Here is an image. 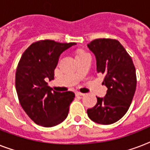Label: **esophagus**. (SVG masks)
Here are the masks:
<instances>
[{"label": "esophagus", "mask_w": 150, "mask_h": 150, "mask_svg": "<svg viewBox=\"0 0 150 150\" xmlns=\"http://www.w3.org/2000/svg\"><path fill=\"white\" fill-rule=\"evenodd\" d=\"M75 95L77 96H85V93H79V92H76Z\"/></svg>", "instance_id": "1"}]
</instances>
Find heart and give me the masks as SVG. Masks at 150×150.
<instances>
[{
  "label": "heart",
  "instance_id": "b5f03b06",
  "mask_svg": "<svg viewBox=\"0 0 150 150\" xmlns=\"http://www.w3.org/2000/svg\"><path fill=\"white\" fill-rule=\"evenodd\" d=\"M86 54V53H85V52H79V53H78V54L76 55V56H78V55H82V54Z\"/></svg>",
  "mask_w": 150,
  "mask_h": 150
}]
</instances>
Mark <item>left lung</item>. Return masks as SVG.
Segmentation results:
<instances>
[{
  "label": "left lung",
  "instance_id": "left-lung-1",
  "mask_svg": "<svg viewBox=\"0 0 150 150\" xmlns=\"http://www.w3.org/2000/svg\"><path fill=\"white\" fill-rule=\"evenodd\" d=\"M87 47L95 55L96 71L105 75L103 84L107 88L106 96L96 97V104L87 110V114L100 125L115 123L126 114L132 101L137 83L135 66L116 40L97 39Z\"/></svg>",
  "mask_w": 150,
  "mask_h": 150
}]
</instances>
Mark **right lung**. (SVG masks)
<instances>
[{"mask_svg": "<svg viewBox=\"0 0 150 150\" xmlns=\"http://www.w3.org/2000/svg\"><path fill=\"white\" fill-rule=\"evenodd\" d=\"M74 45L76 43L38 41L29 46L20 59L15 74L18 97L27 115L39 125L53 127L68 117L75 93L53 91L47 81L54 79L61 54Z\"/></svg>", "mask_w": 150, "mask_h": 150, "instance_id": "add662e5", "label": "right lung"}]
</instances>
